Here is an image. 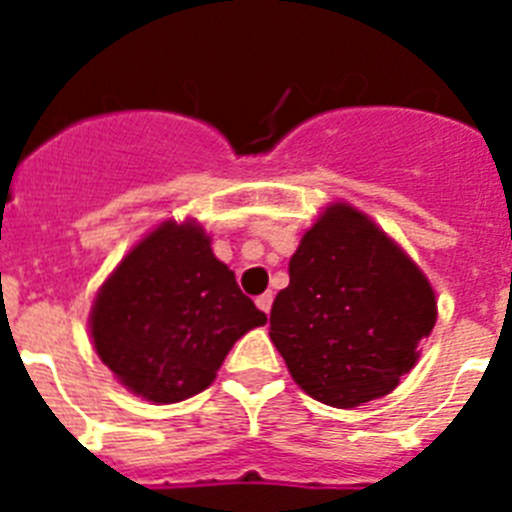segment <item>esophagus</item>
<instances>
[{"instance_id": "obj_1", "label": "esophagus", "mask_w": 512, "mask_h": 512, "mask_svg": "<svg viewBox=\"0 0 512 512\" xmlns=\"http://www.w3.org/2000/svg\"><path fill=\"white\" fill-rule=\"evenodd\" d=\"M271 302H274V295H271V292H264V295H261L259 300H256V305H259V310H264L266 315H269V310H271Z\"/></svg>"}]
</instances>
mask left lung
<instances>
[{
  "label": "left lung",
  "mask_w": 512,
  "mask_h": 512,
  "mask_svg": "<svg viewBox=\"0 0 512 512\" xmlns=\"http://www.w3.org/2000/svg\"><path fill=\"white\" fill-rule=\"evenodd\" d=\"M436 315L418 264L364 212L336 202L289 259L269 336L307 395L356 408L390 395L418 364Z\"/></svg>",
  "instance_id": "1"
}]
</instances>
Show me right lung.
I'll list each match as a JSON object with an SVG mask.
<instances>
[{
	"instance_id": "right-lung-1",
	"label": "right lung",
	"mask_w": 512,
	"mask_h": 512,
	"mask_svg": "<svg viewBox=\"0 0 512 512\" xmlns=\"http://www.w3.org/2000/svg\"><path fill=\"white\" fill-rule=\"evenodd\" d=\"M210 243L200 223L166 220L130 248L92 305L99 359L156 405L207 390L233 343L266 323Z\"/></svg>"
}]
</instances>
